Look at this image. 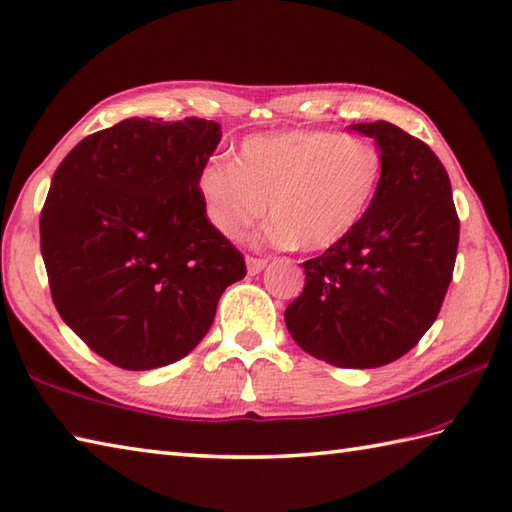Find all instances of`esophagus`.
Returning <instances> with one entry per match:
<instances>
[{"label":"esophagus","mask_w":512,"mask_h":512,"mask_svg":"<svg viewBox=\"0 0 512 512\" xmlns=\"http://www.w3.org/2000/svg\"><path fill=\"white\" fill-rule=\"evenodd\" d=\"M266 264H268V259H264V257H246V266H248V273L250 275L262 273V270L266 268Z\"/></svg>","instance_id":"obj_1"}]
</instances>
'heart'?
<instances>
[{
    "mask_svg": "<svg viewBox=\"0 0 512 512\" xmlns=\"http://www.w3.org/2000/svg\"><path fill=\"white\" fill-rule=\"evenodd\" d=\"M383 176L385 156L374 140L286 129L246 138L235 160H209L195 184L206 220L224 237H244L268 200L275 244L323 253L361 226Z\"/></svg>",
    "mask_w": 512,
    "mask_h": 512,
    "instance_id": "obj_1",
    "label": "heart"
}]
</instances>
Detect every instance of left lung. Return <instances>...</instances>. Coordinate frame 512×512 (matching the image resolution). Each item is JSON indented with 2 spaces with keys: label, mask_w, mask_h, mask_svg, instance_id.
Masks as SVG:
<instances>
[{
  "label": "left lung",
  "mask_w": 512,
  "mask_h": 512,
  "mask_svg": "<svg viewBox=\"0 0 512 512\" xmlns=\"http://www.w3.org/2000/svg\"><path fill=\"white\" fill-rule=\"evenodd\" d=\"M350 129L374 138L385 176L361 226L303 262L306 286L286 308V325L319 361L369 369L405 356L438 319L460 220L449 173L427 143L387 121Z\"/></svg>",
  "instance_id": "1"
}]
</instances>
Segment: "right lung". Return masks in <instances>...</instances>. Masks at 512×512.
Returning a JSON list of instances; mask_svg holds the SVG:
<instances>
[{
    "mask_svg": "<svg viewBox=\"0 0 512 512\" xmlns=\"http://www.w3.org/2000/svg\"><path fill=\"white\" fill-rule=\"evenodd\" d=\"M215 121L127 118L61 160L41 209L50 295L76 336L116 367L156 369L209 332L244 255L206 220L198 173Z\"/></svg>",
    "mask_w": 512,
    "mask_h": 512,
    "instance_id": "obj_1",
    "label": "right lung"
}]
</instances>
